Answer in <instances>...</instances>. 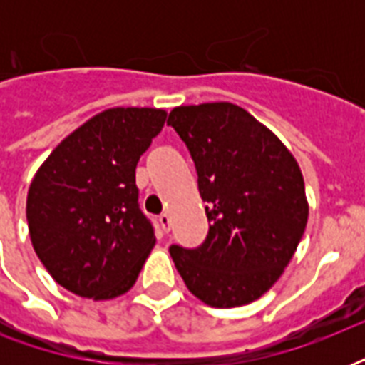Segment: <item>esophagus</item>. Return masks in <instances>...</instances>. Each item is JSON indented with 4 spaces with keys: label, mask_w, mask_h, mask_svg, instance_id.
Listing matches in <instances>:
<instances>
[{
    "label": "esophagus",
    "mask_w": 365,
    "mask_h": 365,
    "mask_svg": "<svg viewBox=\"0 0 365 365\" xmlns=\"http://www.w3.org/2000/svg\"><path fill=\"white\" fill-rule=\"evenodd\" d=\"M159 223H160V229H163L165 233H168V231H170V216H168V214H160Z\"/></svg>",
    "instance_id": "1"
}]
</instances>
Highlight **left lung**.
<instances>
[{
    "mask_svg": "<svg viewBox=\"0 0 365 365\" xmlns=\"http://www.w3.org/2000/svg\"><path fill=\"white\" fill-rule=\"evenodd\" d=\"M166 125L191 153L210 225L197 248L172 244L174 265L206 305L252 303L280 278L305 231L299 166L269 128L229 102L180 106Z\"/></svg>",
    "mask_w": 365,
    "mask_h": 365,
    "instance_id": "left-lung-1",
    "label": "left lung"
}]
</instances>
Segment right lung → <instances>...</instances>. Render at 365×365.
<instances>
[{
	"label": "right lung",
	"mask_w": 365,
	"mask_h": 365,
	"mask_svg": "<svg viewBox=\"0 0 365 365\" xmlns=\"http://www.w3.org/2000/svg\"><path fill=\"white\" fill-rule=\"evenodd\" d=\"M166 111L113 108L56 145L31 180L26 217L37 257L73 294L113 299L134 286L155 244L138 205L136 165Z\"/></svg>",
	"instance_id": "obj_1"
}]
</instances>
